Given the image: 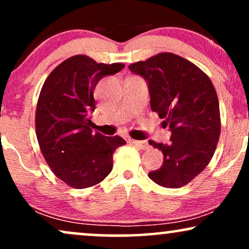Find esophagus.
<instances>
[{"mask_svg": "<svg viewBox=\"0 0 249 249\" xmlns=\"http://www.w3.org/2000/svg\"><path fill=\"white\" fill-rule=\"evenodd\" d=\"M130 142L132 143V144H134V146H137L138 148H140V149H148V148H149L150 146H149V143L147 142V141H139V140H133V139H131L130 140Z\"/></svg>", "mask_w": 249, "mask_h": 249, "instance_id": "obj_1", "label": "esophagus"}]
</instances>
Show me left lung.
Listing matches in <instances>:
<instances>
[{"mask_svg": "<svg viewBox=\"0 0 249 249\" xmlns=\"http://www.w3.org/2000/svg\"><path fill=\"white\" fill-rule=\"evenodd\" d=\"M128 69L146 79L150 108L172 133L169 143L149 141L164 161L148 176L160 186H185L208 165L218 142L221 114L215 87L200 68L172 53H160Z\"/></svg>", "mask_w": 249, "mask_h": 249, "instance_id": "1", "label": "left lung"}]
</instances>
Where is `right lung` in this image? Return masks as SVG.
<instances>
[{"instance_id":"1","label":"right lung","mask_w":249,"mask_h":249,"mask_svg":"<svg viewBox=\"0 0 249 249\" xmlns=\"http://www.w3.org/2000/svg\"><path fill=\"white\" fill-rule=\"evenodd\" d=\"M123 63H96L86 55L65 59L50 72L37 99L36 133L41 153L56 177L73 188L101 182L112 170V155L123 138L92 133L94 90Z\"/></svg>"}]
</instances>
